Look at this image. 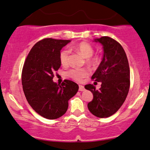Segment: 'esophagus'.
I'll return each mask as SVG.
<instances>
[{
	"mask_svg": "<svg viewBox=\"0 0 150 150\" xmlns=\"http://www.w3.org/2000/svg\"><path fill=\"white\" fill-rule=\"evenodd\" d=\"M79 90L80 91H83L85 90V88H84V86H82V85H79Z\"/></svg>",
	"mask_w": 150,
	"mask_h": 150,
	"instance_id": "34e87169",
	"label": "esophagus"
}]
</instances>
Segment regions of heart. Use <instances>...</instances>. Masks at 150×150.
<instances>
[{
  "instance_id": "obj_1",
  "label": "heart",
  "mask_w": 150,
  "mask_h": 150,
  "mask_svg": "<svg viewBox=\"0 0 150 150\" xmlns=\"http://www.w3.org/2000/svg\"><path fill=\"white\" fill-rule=\"evenodd\" d=\"M74 50L79 53L81 56H83L84 58L88 59V62H93L95 60L93 59H91V57L93 56V49L91 45L88 42H83L78 45L73 46L71 47ZM69 51L66 49L62 50L61 52L59 54V60L62 65L65 66L68 64L69 62ZM90 59H89V58ZM89 71L87 69H71L67 72V75L70 78L73 79L74 80L76 81H81L82 79L86 76L88 74Z\"/></svg>"
}]
</instances>
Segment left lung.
Segmentation results:
<instances>
[{"instance_id": "8db88e82", "label": "left lung", "mask_w": 150, "mask_h": 150, "mask_svg": "<svg viewBox=\"0 0 150 150\" xmlns=\"http://www.w3.org/2000/svg\"><path fill=\"white\" fill-rule=\"evenodd\" d=\"M93 42L103 45V57L92 79L101 82L97 90L92 84L85 88L91 91L93 98L88 103L89 111L98 117H108L115 113L125 102L129 88V67L125 50L113 39L102 37Z\"/></svg>"}]
</instances>
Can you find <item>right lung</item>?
I'll use <instances>...</instances> for the list:
<instances>
[{
  "mask_svg": "<svg viewBox=\"0 0 150 150\" xmlns=\"http://www.w3.org/2000/svg\"><path fill=\"white\" fill-rule=\"evenodd\" d=\"M71 40L46 38L31 49L22 72V84L27 100L35 112L54 120L67 112L69 100L76 95L78 84L64 80L62 85L53 81L61 67L60 51Z\"/></svg>",
  "mask_w": 150,
  "mask_h": 150,
  "instance_id": "right-lung-1",
  "label": "right lung"
}]
</instances>
